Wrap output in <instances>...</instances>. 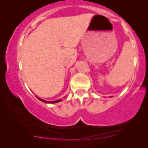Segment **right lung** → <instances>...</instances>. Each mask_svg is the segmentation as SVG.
I'll list each match as a JSON object with an SVG mask.
<instances>
[{
    "label": "right lung",
    "mask_w": 148,
    "mask_h": 148,
    "mask_svg": "<svg viewBox=\"0 0 148 148\" xmlns=\"http://www.w3.org/2000/svg\"><path fill=\"white\" fill-rule=\"evenodd\" d=\"M37 98H38V97H37ZM38 98L40 100L42 101V102H46V103H51V104H53V103H56V102H60V101H61V99H60V100H55V101H51V102H50V101H46V100H42V99H41V98Z\"/></svg>",
    "instance_id": "add662e5"
}]
</instances>
